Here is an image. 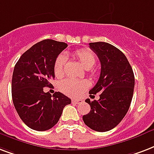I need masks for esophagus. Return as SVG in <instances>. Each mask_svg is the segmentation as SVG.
<instances>
[{
  "instance_id": "1",
  "label": "esophagus",
  "mask_w": 154,
  "mask_h": 154,
  "mask_svg": "<svg viewBox=\"0 0 154 154\" xmlns=\"http://www.w3.org/2000/svg\"><path fill=\"white\" fill-rule=\"evenodd\" d=\"M82 102V100H81V99H72V103H73V104H79Z\"/></svg>"
}]
</instances>
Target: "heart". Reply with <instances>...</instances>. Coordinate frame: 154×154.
I'll return each instance as SVG.
<instances>
[{
    "instance_id": "b5f03b06",
    "label": "heart",
    "mask_w": 154,
    "mask_h": 154,
    "mask_svg": "<svg viewBox=\"0 0 154 154\" xmlns=\"http://www.w3.org/2000/svg\"><path fill=\"white\" fill-rule=\"evenodd\" d=\"M74 56L85 69H90L95 64L96 57L93 51L89 49H78L74 51ZM67 57L64 54H60L54 63V73L56 77H62L64 74V67L66 64ZM90 86L87 80L65 79L59 84V89L64 94L71 97L80 95Z\"/></svg>"
}]
</instances>
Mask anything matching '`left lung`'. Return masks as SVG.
Returning <instances> with one entry per match:
<instances>
[{
    "label": "left lung",
    "mask_w": 154,
    "mask_h": 154,
    "mask_svg": "<svg viewBox=\"0 0 154 154\" xmlns=\"http://www.w3.org/2000/svg\"><path fill=\"white\" fill-rule=\"evenodd\" d=\"M89 44L101 63L100 77L90 94L99 93L100 98L85 100L90 111L82 119L90 128L107 132L117 126L128 111L134 90V73L125 55L115 46L105 42Z\"/></svg>",
    "instance_id": "1"
}]
</instances>
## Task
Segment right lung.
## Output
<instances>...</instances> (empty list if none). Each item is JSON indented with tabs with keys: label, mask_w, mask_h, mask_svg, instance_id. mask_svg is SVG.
<instances>
[{
	"label": "right lung",
	"mask_w": 154,
	"mask_h": 154,
	"mask_svg": "<svg viewBox=\"0 0 154 154\" xmlns=\"http://www.w3.org/2000/svg\"><path fill=\"white\" fill-rule=\"evenodd\" d=\"M68 47L64 42L44 39L22 54L15 64L12 77V98L24 124L35 131H47L55 126L63 109L71 99L60 92L53 95L43 91L55 78L54 63Z\"/></svg>",
	"instance_id": "1"
}]
</instances>
